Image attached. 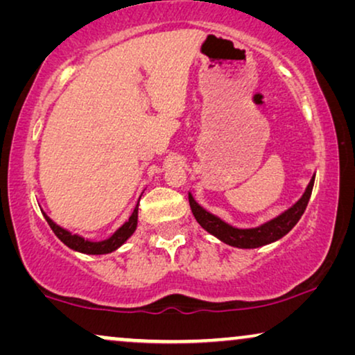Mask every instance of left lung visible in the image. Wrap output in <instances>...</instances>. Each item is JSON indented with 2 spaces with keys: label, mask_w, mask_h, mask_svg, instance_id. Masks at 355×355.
<instances>
[{
  "label": "left lung",
  "mask_w": 355,
  "mask_h": 355,
  "mask_svg": "<svg viewBox=\"0 0 355 355\" xmlns=\"http://www.w3.org/2000/svg\"><path fill=\"white\" fill-rule=\"evenodd\" d=\"M313 181L315 178H312V181L309 182V186L305 189L304 196L300 197V200L295 202L289 210L281 213V215L276 216L275 220L265 223V225H261L259 227H252V230H237V227L230 226L218 216L203 210V208L193 200L191 193H189V203H191V210L193 213V216H196V220L198 221V225H200L205 231L210 232V234L216 236L218 239L225 242V244H230L232 247H239V249H255V247L271 244V242L281 239V237L288 234V232L297 225L300 216L304 215L305 208H307L310 196H312Z\"/></svg>",
  "instance_id": "1"
}]
</instances>
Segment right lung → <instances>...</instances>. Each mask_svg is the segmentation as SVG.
I'll return each instance as SVG.
<instances>
[{"instance_id":"right-lung-1","label":"right lung","mask_w":355,"mask_h":355,"mask_svg":"<svg viewBox=\"0 0 355 355\" xmlns=\"http://www.w3.org/2000/svg\"><path fill=\"white\" fill-rule=\"evenodd\" d=\"M137 215H139V203L135 205L132 215H130L129 220L125 221L124 225L121 226L119 230L110 237V239L101 241V242H90V241L84 239V237H80L77 234H71L69 231L62 230L61 226L55 225V223H53L50 218L45 215V213H43V216H45V220L48 221V225H50V227L53 230V232L56 234L58 239H60L61 242H64V244L69 247V249L82 252V254H89V255L110 254V252H113V250L118 249V247L123 245L124 242L134 234L135 227H137Z\"/></svg>"}]
</instances>
